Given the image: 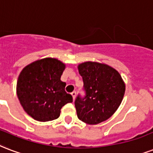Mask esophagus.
I'll return each instance as SVG.
<instances>
[{
  "label": "esophagus",
  "instance_id": "34e87169",
  "mask_svg": "<svg viewBox=\"0 0 153 153\" xmlns=\"http://www.w3.org/2000/svg\"><path fill=\"white\" fill-rule=\"evenodd\" d=\"M72 97H73V100H75V97H76V91H73L71 93Z\"/></svg>",
  "mask_w": 153,
  "mask_h": 153
}]
</instances>
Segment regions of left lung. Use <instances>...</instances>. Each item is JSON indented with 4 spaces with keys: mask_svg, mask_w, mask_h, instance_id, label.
Here are the masks:
<instances>
[{
    "mask_svg": "<svg viewBox=\"0 0 153 153\" xmlns=\"http://www.w3.org/2000/svg\"><path fill=\"white\" fill-rule=\"evenodd\" d=\"M82 78L85 96L74 102L78 118L88 124L109 119L123 100L125 83L116 70L106 64L86 62L78 66Z\"/></svg>",
    "mask_w": 153,
    "mask_h": 153,
    "instance_id": "left-lung-1",
    "label": "left lung"
}]
</instances>
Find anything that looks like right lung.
I'll return each mask as SVG.
<instances>
[{
    "mask_svg": "<svg viewBox=\"0 0 153 153\" xmlns=\"http://www.w3.org/2000/svg\"><path fill=\"white\" fill-rule=\"evenodd\" d=\"M66 65L56 58H45L23 68L17 82V95L23 109L41 122L56 120L61 108L73 102L65 91L61 76Z\"/></svg>",
    "mask_w": 153,
    "mask_h": 153,
    "instance_id": "right-lung-1",
    "label": "right lung"
}]
</instances>
